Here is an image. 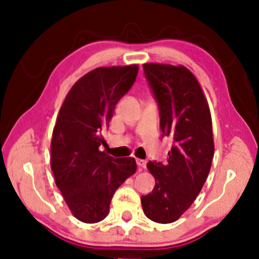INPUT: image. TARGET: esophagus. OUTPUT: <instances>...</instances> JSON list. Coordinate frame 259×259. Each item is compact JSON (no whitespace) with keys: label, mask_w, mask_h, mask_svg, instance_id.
<instances>
[{"label":"esophagus","mask_w":259,"mask_h":259,"mask_svg":"<svg viewBox=\"0 0 259 259\" xmlns=\"http://www.w3.org/2000/svg\"><path fill=\"white\" fill-rule=\"evenodd\" d=\"M137 164L140 168L146 167V160H143V159H137Z\"/></svg>","instance_id":"esophagus-1"}]
</instances>
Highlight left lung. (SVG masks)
<instances>
[{
    "label": "left lung",
    "mask_w": 259,
    "mask_h": 259,
    "mask_svg": "<svg viewBox=\"0 0 259 259\" xmlns=\"http://www.w3.org/2000/svg\"><path fill=\"white\" fill-rule=\"evenodd\" d=\"M144 73L157 101L161 138L169 137L167 162L150 161L154 189L141 196L144 213L168 224L189 208L206 182L213 158L210 108L203 91L185 67L146 63Z\"/></svg>",
    "instance_id": "obj_1"
}]
</instances>
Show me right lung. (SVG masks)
<instances>
[{"mask_svg":"<svg viewBox=\"0 0 259 259\" xmlns=\"http://www.w3.org/2000/svg\"><path fill=\"white\" fill-rule=\"evenodd\" d=\"M138 66L100 67L72 87L59 112L51 146V166L74 217L98 223L109 213L113 194L137 171L134 158H113L99 148L115 105L128 93Z\"/></svg>","mask_w":259,"mask_h":259,"instance_id":"right-lung-1","label":"right lung"}]
</instances>
